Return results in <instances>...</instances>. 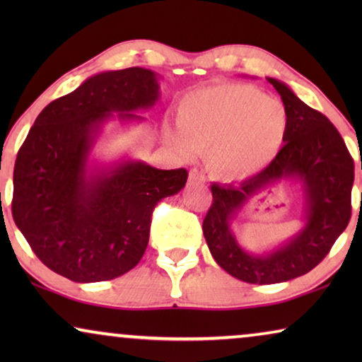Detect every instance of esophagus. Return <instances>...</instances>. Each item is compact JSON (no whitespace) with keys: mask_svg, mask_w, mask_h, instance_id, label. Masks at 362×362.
<instances>
[{"mask_svg":"<svg viewBox=\"0 0 362 362\" xmlns=\"http://www.w3.org/2000/svg\"><path fill=\"white\" fill-rule=\"evenodd\" d=\"M187 180H189V182H199V185H202V182L206 181V177L202 175V171L197 170V168H192L189 171V176H187Z\"/></svg>","mask_w":362,"mask_h":362,"instance_id":"34e87169","label":"esophagus"}]
</instances>
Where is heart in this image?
<instances>
[{"instance_id":"1","label":"heart","mask_w":362,"mask_h":362,"mask_svg":"<svg viewBox=\"0 0 362 362\" xmlns=\"http://www.w3.org/2000/svg\"><path fill=\"white\" fill-rule=\"evenodd\" d=\"M176 123L180 133L166 128V141L185 158L206 153L211 175L230 182L274 161L288 130V110L254 86L222 83L187 93Z\"/></svg>"}]
</instances>
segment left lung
Masks as SVG:
<instances>
[{
    "label": "left lung",
    "instance_id": "8db88e82",
    "mask_svg": "<svg viewBox=\"0 0 362 362\" xmlns=\"http://www.w3.org/2000/svg\"><path fill=\"white\" fill-rule=\"evenodd\" d=\"M288 110L285 145L259 175L239 185H212V206L202 222L207 247L227 274L247 284H280L313 270L351 217L354 163L339 132L279 78L267 77ZM286 182L298 184L304 201L298 233L269 251L242 247L233 224L252 199Z\"/></svg>",
    "mask_w": 362,
    "mask_h": 362
}]
</instances>
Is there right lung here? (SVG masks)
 Returning <instances> with one entry per match:
<instances>
[{
	"label": "right lung",
	"instance_id": "right-lung-1",
	"mask_svg": "<svg viewBox=\"0 0 362 362\" xmlns=\"http://www.w3.org/2000/svg\"><path fill=\"white\" fill-rule=\"evenodd\" d=\"M150 69L105 71L39 113L13 175V219L34 254L78 284L113 280L145 254L158 201L186 185V170H158L123 155L93 156L108 123L145 122L160 100Z\"/></svg>",
	"mask_w": 362,
	"mask_h": 362
}]
</instances>
